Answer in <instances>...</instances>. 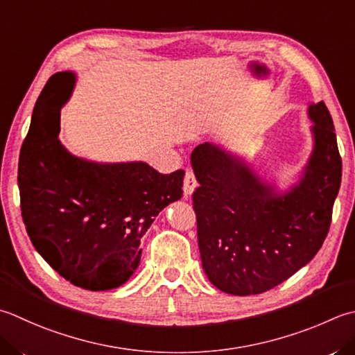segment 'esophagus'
Here are the masks:
<instances>
[{"instance_id": "esophagus-1", "label": "esophagus", "mask_w": 355, "mask_h": 355, "mask_svg": "<svg viewBox=\"0 0 355 355\" xmlns=\"http://www.w3.org/2000/svg\"><path fill=\"white\" fill-rule=\"evenodd\" d=\"M197 187V178H196V173H193L192 169H186L184 173V180H183V191H184V196H191L193 192V189Z\"/></svg>"}]
</instances>
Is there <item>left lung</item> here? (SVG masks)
<instances>
[{
	"mask_svg": "<svg viewBox=\"0 0 355 355\" xmlns=\"http://www.w3.org/2000/svg\"><path fill=\"white\" fill-rule=\"evenodd\" d=\"M308 114L314 149L300 182L284 193L217 146L192 150L201 263L209 282L226 294L272 289L314 259L328 235L342 157L326 104L312 103Z\"/></svg>",
	"mask_w": 355,
	"mask_h": 355,
	"instance_id": "1",
	"label": "left lung"
}]
</instances>
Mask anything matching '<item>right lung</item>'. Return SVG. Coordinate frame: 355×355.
Instances as JSON below:
<instances>
[{"instance_id": "obj_1", "label": "right lung", "mask_w": 355, "mask_h": 355, "mask_svg": "<svg viewBox=\"0 0 355 355\" xmlns=\"http://www.w3.org/2000/svg\"><path fill=\"white\" fill-rule=\"evenodd\" d=\"M73 81L71 72L52 75L35 103L18 163L21 215L32 245L62 279L107 291L135 272L141 237L163 207L182 198L184 171L69 154L58 140V98Z\"/></svg>"}]
</instances>
